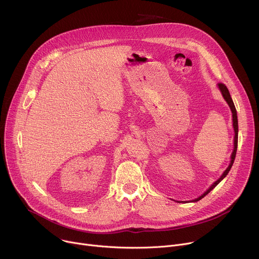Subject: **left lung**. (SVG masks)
<instances>
[{
  "label": "left lung",
  "mask_w": 259,
  "mask_h": 259,
  "mask_svg": "<svg viewBox=\"0 0 259 259\" xmlns=\"http://www.w3.org/2000/svg\"><path fill=\"white\" fill-rule=\"evenodd\" d=\"M218 87H219V89H220V91H221V93H223V96H224V98L226 99V101L228 102V104L230 105V107H231V110H232V113H233V126H234V130H235V139H234V152H233V154H232V157H231V163H230V166L227 168V170L224 172V174L221 175V177L217 180V181H215L212 186L210 187V189L207 191V192H205L201 197H199L198 199H195L193 202H198V201H200L202 198H204L207 194H209L216 186L217 184L223 180L227 175H228V173L230 172V170H231V168H232V166H233V164H234V161H235V158H236V154H237V147H238V116H237V110H236V107H235V104H234V102H233V99H232V97H231V94H230V92H229V89L227 88V86L225 85V84H223V83H219L218 84Z\"/></svg>",
  "instance_id": "left-lung-1"
}]
</instances>
